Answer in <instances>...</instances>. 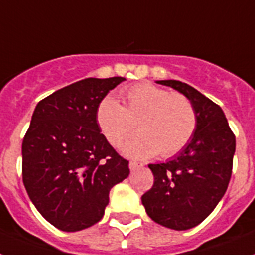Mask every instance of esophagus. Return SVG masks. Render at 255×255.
Here are the masks:
<instances>
[{
    "label": "esophagus",
    "mask_w": 255,
    "mask_h": 255,
    "mask_svg": "<svg viewBox=\"0 0 255 255\" xmlns=\"http://www.w3.org/2000/svg\"><path fill=\"white\" fill-rule=\"evenodd\" d=\"M128 166H129V170L134 171V170H136V169H138V167H141L142 165H141V163H137V162H133V161H131Z\"/></svg>",
    "instance_id": "esophagus-1"
}]
</instances>
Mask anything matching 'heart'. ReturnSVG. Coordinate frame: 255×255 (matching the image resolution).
<instances>
[{
	"label": "heart",
	"mask_w": 255,
	"mask_h": 255,
	"mask_svg": "<svg viewBox=\"0 0 255 255\" xmlns=\"http://www.w3.org/2000/svg\"><path fill=\"white\" fill-rule=\"evenodd\" d=\"M122 97L124 106L113 95L105 97L97 106L95 118L101 132L114 146L121 145L132 133L133 121H137L140 133L123 148L127 156H174L195 132V110L185 95L145 82L126 89Z\"/></svg>",
	"instance_id": "heart-1"
}]
</instances>
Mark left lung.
<instances>
[{
    "label": "left lung",
    "instance_id": "left-lung-1",
    "mask_svg": "<svg viewBox=\"0 0 255 255\" xmlns=\"http://www.w3.org/2000/svg\"><path fill=\"white\" fill-rule=\"evenodd\" d=\"M156 82L173 88L191 102L196 128L177 156L148 165L154 183L141 202L157 224L186 231L200 224L224 196L232 175L236 137L224 111L206 95L181 81Z\"/></svg>",
    "mask_w": 255,
    "mask_h": 255
}]
</instances>
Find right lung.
Here are the masks:
<instances>
[{"mask_svg": "<svg viewBox=\"0 0 255 255\" xmlns=\"http://www.w3.org/2000/svg\"><path fill=\"white\" fill-rule=\"evenodd\" d=\"M124 77L85 78L36 105L22 144L26 191L60 231L89 228L103 217L110 190L129 174L128 161L101 133L97 106Z\"/></svg>", "mask_w": 255, "mask_h": 255, "instance_id": "add662e5", "label": "right lung"}]
</instances>
